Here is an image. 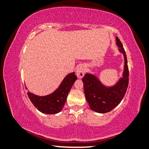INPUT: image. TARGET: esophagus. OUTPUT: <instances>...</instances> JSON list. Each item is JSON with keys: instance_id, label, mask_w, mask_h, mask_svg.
<instances>
[{"instance_id": "obj_1", "label": "esophagus", "mask_w": 149, "mask_h": 149, "mask_svg": "<svg viewBox=\"0 0 149 149\" xmlns=\"http://www.w3.org/2000/svg\"><path fill=\"white\" fill-rule=\"evenodd\" d=\"M86 72V69L83 65H79L76 69V75L79 78H82L84 76Z\"/></svg>"}]
</instances>
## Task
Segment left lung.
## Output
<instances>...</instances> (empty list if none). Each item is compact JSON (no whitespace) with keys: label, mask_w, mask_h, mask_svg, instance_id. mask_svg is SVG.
I'll return each mask as SVG.
<instances>
[{"label":"left lung","mask_w":149,"mask_h":149,"mask_svg":"<svg viewBox=\"0 0 149 149\" xmlns=\"http://www.w3.org/2000/svg\"><path fill=\"white\" fill-rule=\"evenodd\" d=\"M118 51L123 54L125 60L122 78L111 86H105L99 78L91 73H86L82 78L84 91L90 109L94 111L104 113L111 111L118 106L125 96L129 84V69L127 58L122 42L116 37Z\"/></svg>","instance_id":"obj_1"}]
</instances>
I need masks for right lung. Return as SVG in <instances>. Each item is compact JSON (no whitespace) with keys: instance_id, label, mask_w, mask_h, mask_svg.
Here are the masks:
<instances>
[{"instance_id":"1","label":"right lung","mask_w":149,"mask_h":149,"mask_svg":"<svg viewBox=\"0 0 149 149\" xmlns=\"http://www.w3.org/2000/svg\"><path fill=\"white\" fill-rule=\"evenodd\" d=\"M76 80L75 72L70 73L53 93L45 96H39L28 91L27 95L39 111L46 114L58 113L63 109L70 89Z\"/></svg>"}]
</instances>
